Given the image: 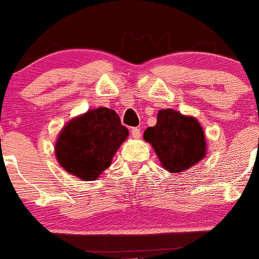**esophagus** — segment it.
I'll use <instances>...</instances> for the list:
<instances>
[{"mask_svg":"<svg viewBox=\"0 0 259 259\" xmlns=\"http://www.w3.org/2000/svg\"><path fill=\"white\" fill-rule=\"evenodd\" d=\"M130 134H132V138L135 140L141 138V130L138 129V127H133V129L130 130Z\"/></svg>","mask_w":259,"mask_h":259,"instance_id":"esophagus-1","label":"esophagus"}]
</instances>
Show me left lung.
Masks as SVG:
<instances>
[{"mask_svg":"<svg viewBox=\"0 0 259 259\" xmlns=\"http://www.w3.org/2000/svg\"><path fill=\"white\" fill-rule=\"evenodd\" d=\"M143 139L151 143L161 166L171 174L191 169L207 153L204 130L197 118L171 108L158 112L157 124L145 130Z\"/></svg>","mask_w":259,"mask_h":259,"instance_id":"obj_1","label":"left lung"}]
</instances>
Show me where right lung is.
Here are the masks:
<instances>
[{"label": "right lung", "mask_w": 259, "mask_h": 259, "mask_svg": "<svg viewBox=\"0 0 259 259\" xmlns=\"http://www.w3.org/2000/svg\"><path fill=\"white\" fill-rule=\"evenodd\" d=\"M129 132L116 111L99 107L65 124L55 142V157L66 172L94 181L111 165Z\"/></svg>", "instance_id": "obj_1"}]
</instances>
